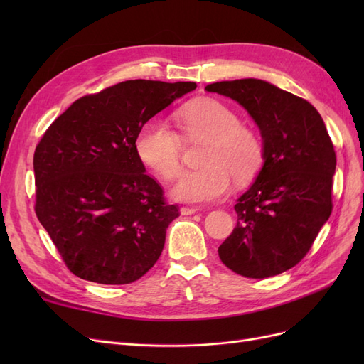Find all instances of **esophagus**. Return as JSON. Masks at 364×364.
I'll return each mask as SVG.
<instances>
[{
    "instance_id": "1",
    "label": "esophagus",
    "mask_w": 364,
    "mask_h": 364,
    "mask_svg": "<svg viewBox=\"0 0 364 364\" xmlns=\"http://www.w3.org/2000/svg\"><path fill=\"white\" fill-rule=\"evenodd\" d=\"M197 211H199V208H197V206H183V208H181L182 215H191V214H196Z\"/></svg>"
}]
</instances>
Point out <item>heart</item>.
<instances>
[{
    "instance_id": "obj_1",
    "label": "heart",
    "mask_w": 364,
    "mask_h": 364,
    "mask_svg": "<svg viewBox=\"0 0 364 364\" xmlns=\"http://www.w3.org/2000/svg\"><path fill=\"white\" fill-rule=\"evenodd\" d=\"M182 127L190 138L209 139L200 170L183 171L171 188L173 199L205 203L228 194L230 182H250L264 164V146L255 132L241 126L238 115L215 100H199L182 109ZM141 161L170 181L181 170L182 146L165 119H150L136 136Z\"/></svg>"
}]
</instances>
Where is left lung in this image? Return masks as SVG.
I'll return each instance as SVG.
<instances>
[{
    "mask_svg": "<svg viewBox=\"0 0 364 364\" xmlns=\"http://www.w3.org/2000/svg\"><path fill=\"white\" fill-rule=\"evenodd\" d=\"M205 90L243 106L264 146L262 168L238 197L237 226L218 247V257L241 277H274L306 255L331 215V138L311 103L266 80L217 82Z\"/></svg>",
    "mask_w": 364,
    "mask_h": 364,
    "instance_id": "8db88e82",
    "label": "left lung"
}]
</instances>
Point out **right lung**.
I'll return each instance as SVG.
<instances>
[{
    "label": "right lung",
    "mask_w": 364,
    "mask_h": 364,
    "mask_svg": "<svg viewBox=\"0 0 364 364\" xmlns=\"http://www.w3.org/2000/svg\"><path fill=\"white\" fill-rule=\"evenodd\" d=\"M194 82L127 80L85 95L54 119L35 150V211L67 267L121 285L155 266L179 209L146 173L136 136Z\"/></svg>",
    "instance_id": "right-lung-1"
}]
</instances>
